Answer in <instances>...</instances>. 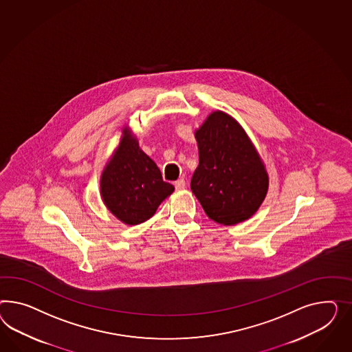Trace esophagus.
I'll list each match as a JSON object with an SVG mask.
<instances>
[{
    "instance_id": "obj_1",
    "label": "esophagus",
    "mask_w": 352,
    "mask_h": 352,
    "mask_svg": "<svg viewBox=\"0 0 352 352\" xmlns=\"http://www.w3.org/2000/svg\"><path fill=\"white\" fill-rule=\"evenodd\" d=\"M174 186L178 190H184L186 188V182H184V179H178L174 183Z\"/></svg>"
}]
</instances>
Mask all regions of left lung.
<instances>
[{
    "label": "left lung",
    "mask_w": 352,
    "mask_h": 352,
    "mask_svg": "<svg viewBox=\"0 0 352 352\" xmlns=\"http://www.w3.org/2000/svg\"><path fill=\"white\" fill-rule=\"evenodd\" d=\"M200 162L190 190L211 220L236 226L251 218L269 188L256 147L234 118L212 111L196 129Z\"/></svg>",
    "instance_id": "1"
}]
</instances>
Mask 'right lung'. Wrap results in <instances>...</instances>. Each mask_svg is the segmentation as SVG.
<instances>
[{"label":"right lung","mask_w":352,"mask_h":352,"mask_svg":"<svg viewBox=\"0 0 352 352\" xmlns=\"http://www.w3.org/2000/svg\"><path fill=\"white\" fill-rule=\"evenodd\" d=\"M104 165L100 193L104 206L126 226H137L153 217L174 186L162 181L157 165L141 150L129 126Z\"/></svg>","instance_id":"right-lung-1"}]
</instances>
